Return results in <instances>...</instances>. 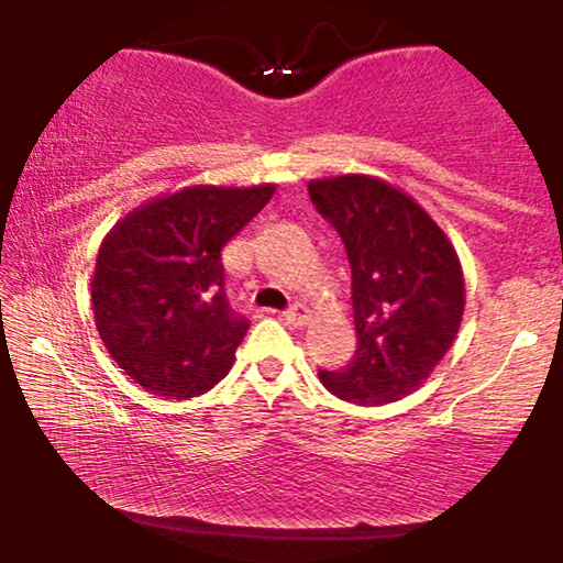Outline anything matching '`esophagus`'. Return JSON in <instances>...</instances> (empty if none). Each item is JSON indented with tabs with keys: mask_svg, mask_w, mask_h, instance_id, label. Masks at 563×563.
I'll return each mask as SVG.
<instances>
[{
	"mask_svg": "<svg viewBox=\"0 0 563 563\" xmlns=\"http://www.w3.org/2000/svg\"><path fill=\"white\" fill-rule=\"evenodd\" d=\"M283 320L288 322V325H294V328H303L309 322V309L307 307H294V309H288L286 314H283Z\"/></svg>",
	"mask_w": 563,
	"mask_h": 563,
	"instance_id": "1",
	"label": "esophagus"
}]
</instances>
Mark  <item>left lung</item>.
<instances>
[{
  "instance_id": "1",
  "label": "left lung",
  "mask_w": 563,
  "mask_h": 563,
  "mask_svg": "<svg viewBox=\"0 0 563 563\" xmlns=\"http://www.w3.org/2000/svg\"><path fill=\"white\" fill-rule=\"evenodd\" d=\"M309 198L339 230L352 267L357 352L320 371L354 405H389L421 389L461 331L466 283L455 245L405 190L371 177L309 179Z\"/></svg>"
}]
</instances>
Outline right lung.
Here are the masks:
<instances>
[{"instance_id": "1", "label": "right lung", "mask_w": 563, "mask_h": 563, "mask_svg": "<svg viewBox=\"0 0 563 563\" xmlns=\"http://www.w3.org/2000/svg\"><path fill=\"white\" fill-rule=\"evenodd\" d=\"M273 196V183L190 185L132 209L102 238L95 325L142 389L190 399L228 376L249 320L228 307L222 249Z\"/></svg>"}]
</instances>
